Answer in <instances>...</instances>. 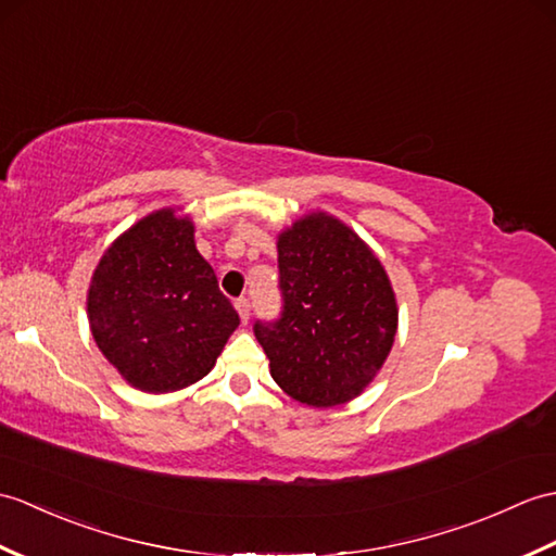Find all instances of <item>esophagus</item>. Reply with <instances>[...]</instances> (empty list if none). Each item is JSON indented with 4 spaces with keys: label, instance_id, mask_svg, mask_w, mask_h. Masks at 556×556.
<instances>
[{
    "label": "esophagus",
    "instance_id": "obj_1",
    "mask_svg": "<svg viewBox=\"0 0 556 556\" xmlns=\"http://www.w3.org/2000/svg\"><path fill=\"white\" fill-rule=\"evenodd\" d=\"M235 305H237V313H239V317H241L243 321H247V319H249V315H251V301H249V299H239Z\"/></svg>",
    "mask_w": 556,
    "mask_h": 556
}]
</instances>
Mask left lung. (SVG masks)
<instances>
[{"mask_svg":"<svg viewBox=\"0 0 556 556\" xmlns=\"http://www.w3.org/2000/svg\"><path fill=\"white\" fill-rule=\"evenodd\" d=\"M281 317L255 321L279 389L309 407L363 393L391 353L395 293L379 257L351 227L309 213L277 241Z\"/></svg>","mask_w":556,"mask_h":556,"instance_id":"left-lung-1","label":"left lung"}]
</instances>
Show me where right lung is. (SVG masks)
Masks as SVG:
<instances>
[{
  "mask_svg": "<svg viewBox=\"0 0 556 556\" xmlns=\"http://www.w3.org/2000/svg\"><path fill=\"white\" fill-rule=\"evenodd\" d=\"M89 329L121 377L147 393L197 383L215 367L239 315L175 208L141 217L115 239L87 293Z\"/></svg>",
  "mask_w": 556,
  "mask_h": 556,
  "instance_id": "obj_1",
  "label": "right lung"
}]
</instances>
